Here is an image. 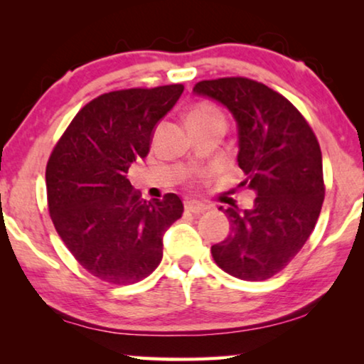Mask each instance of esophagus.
I'll return each instance as SVG.
<instances>
[{
    "label": "esophagus",
    "instance_id": "obj_1",
    "mask_svg": "<svg viewBox=\"0 0 364 364\" xmlns=\"http://www.w3.org/2000/svg\"><path fill=\"white\" fill-rule=\"evenodd\" d=\"M186 210L198 215V213H203L205 210H208V207L205 205V203H200V202H196V200H187L186 202Z\"/></svg>",
    "mask_w": 364,
    "mask_h": 364
}]
</instances>
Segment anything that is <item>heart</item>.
I'll return each mask as SVG.
<instances>
[{"label": "heart", "mask_w": 364, "mask_h": 364, "mask_svg": "<svg viewBox=\"0 0 364 364\" xmlns=\"http://www.w3.org/2000/svg\"><path fill=\"white\" fill-rule=\"evenodd\" d=\"M213 116H218L215 109L208 106V104H198V106H196L191 112H188V121H191V119H202V117H213Z\"/></svg>", "instance_id": "obj_1"}]
</instances>
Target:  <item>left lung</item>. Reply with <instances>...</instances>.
Masks as SVG:
<instances>
[{"label": "left lung", "instance_id": "left-lung-1", "mask_svg": "<svg viewBox=\"0 0 364 364\" xmlns=\"http://www.w3.org/2000/svg\"><path fill=\"white\" fill-rule=\"evenodd\" d=\"M193 94L222 104L238 131L240 187L255 193L252 208L220 210L230 233L212 257L228 275L267 280L301 250L316 225L325 198L320 144L295 106L247 77L197 82Z\"/></svg>", "mask_w": 364, "mask_h": 364}]
</instances>
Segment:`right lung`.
Returning a JSON list of instances; mask_svg holds the SVG:
<instances>
[{
	"label": "right lung",
	"mask_w": 364,
	"mask_h": 364,
	"mask_svg": "<svg viewBox=\"0 0 364 364\" xmlns=\"http://www.w3.org/2000/svg\"><path fill=\"white\" fill-rule=\"evenodd\" d=\"M182 84L126 89L86 104L49 157V215L74 258L94 277L127 285L162 260L164 233L182 217L176 193L144 200L127 171L146 159L157 124L182 96Z\"/></svg>",
	"instance_id": "1"
}]
</instances>
